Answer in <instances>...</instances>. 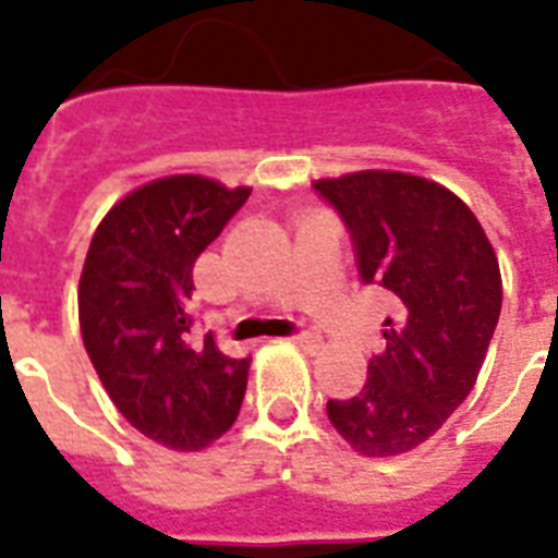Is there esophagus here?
I'll list each match as a JSON object with an SVG mask.
<instances>
[{
  "instance_id": "1",
  "label": "esophagus",
  "mask_w": 558,
  "mask_h": 558,
  "mask_svg": "<svg viewBox=\"0 0 558 558\" xmlns=\"http://www.w3.org/2000/svg\"><path fill=\"white\" fill-rule=\"evenodd\" d=\"M292 341H295L301 350H318V348H322V336H318V332H313V330L295 332V336H292Z\"/></svg>"
}]
</instances>
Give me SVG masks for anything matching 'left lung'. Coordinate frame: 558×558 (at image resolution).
<instances>
[{
  "label": "left lung",
  "instance_id": "obj_1",
  "mask_svg": "<svg viewBox=\"0 0 558 558\" xmlns=\"http://www.w3.org/2000/svg\"><path fill=\"white\" fill-rule=\"evenodd\" d=\"M348 228L359 280L381 292L385 350L336 432L367 458L416 449L469 397L501 315V271L475 214L428 179L362 170L313 182Z\"/></svg>",
  "mask_w": 558,
  "mask_h": 558
}]
</instances>
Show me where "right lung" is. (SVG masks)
<instances>
[{
  "label": "right lung",
  "instance_id": "1",
  "mask_svg": "<svg viewBox=\"0 0 558 558\" xmlns=\"http://www.w3.org/2000/svg\"><path fill=\"white\" fill-rule=\"evenodd\" d=\"M248 187L205 177L156 179L109 210L83 263L81 332L109 399L150 440L205 449L234 425L252 356L193 339V263Z\"/></svg>",
  "mask_w": 558,
  "mask_h": 558
}]
</instances>
